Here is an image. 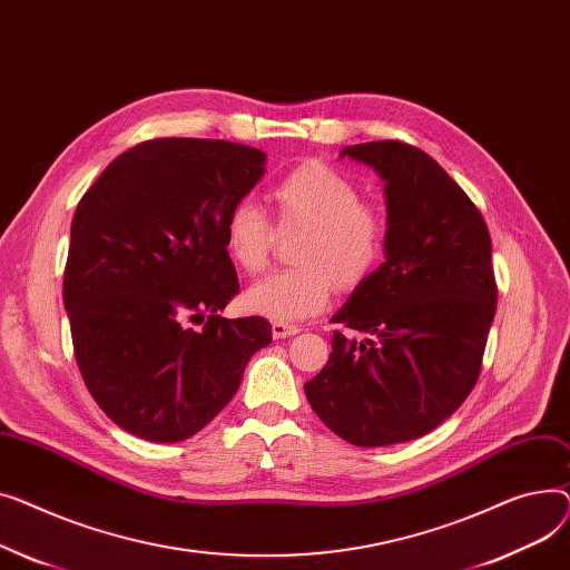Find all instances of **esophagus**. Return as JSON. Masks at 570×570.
I'll list each match as a JSON object with an SVG mask.
<instances>
[{"instance_id": "34e87169", "label": "esophagus", "mask_w": 570, "mask_h": 570, "mask_svg": "<svg viewBox=\"0 0 570 570\" xmlns=\"http://www.w3.org/2000/svg\"><path fill=\"white\" fill-rule=\"evenodd\" d=\"M272 333H274L276 341L292 338V336H296V333H298V326L296 324H287V322H274L272 324Z\"/></svg>"}]
</instances>
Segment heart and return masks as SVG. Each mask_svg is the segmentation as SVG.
Wrapping results in <instances>:
<instances>
[{
  "instance_id": "obj_1",
  "label": "heart",
  "mask_w": 570,
  "mask_h": 570,
  "mask_svg": "<svg viewBox=\"0 0 570 570\" xmlns=\"http://www.w3.org/2000/svg\"><path fill=\"white\" fill-rule=\"evenodd\" d=\"M281 229L304 227L296 237L292 269L266 276L248 287V311L276 322H298L322 313L333 289H354L380 266L389 223L361 203V188L324 163H306L285 175L272 190ZM276 242V225L253 199L234 203L223 223L229 259L246 274L266 269Z\"/></svg>"
}]
</instances>
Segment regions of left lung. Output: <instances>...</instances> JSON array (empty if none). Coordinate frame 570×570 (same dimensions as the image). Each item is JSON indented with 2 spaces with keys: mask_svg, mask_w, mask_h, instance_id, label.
Wrapping results in <instances>:
<instances>
[{
  "mask_svg": "<svg viewBox=\"0 0 570 570\" xmlns=\"http://www.w3.org/2000/svg\"><path fill=\"white\" fill-rule=\"evenodd\" d=\"M384 179L386 262L331 317V356L304 384L315 414L354 446L423 438L472 393L497 311L488 225L419 147L377 140L341 151Z\"/></svg>",
  "mask_w": 570,
  "mask_h": 570,
  "instance_id": "8db88e82",
  "label": "left lung"
}]
</instances>
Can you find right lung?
<instances>
[{"label":"right lung","instance_id":"add662e5","mask_svg":"<svg viewBox=\"0 0 570 570\" xmlns=\"http://www.w3.org/2000/svg\"><path fill=\"white\" fill-rule=\"evenodd\" d=\"M264 158L227 140H147L78 203L63 269L73 352L96 405L136 438H193L272 343L264 317H220L239 292L223 223Z\"/></svg>","mask_w":570,"mask_h":570}]
</instances>
